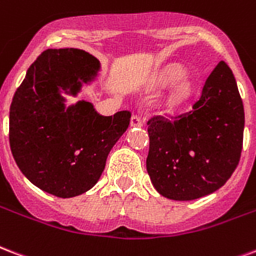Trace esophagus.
<instances>
[{"label": "esophagus", "instance_id": "34e87169", "mask_svg": "<svg viewBox=\"0 0 256 256\" xmlns=\"http://www.w3.org/2000/svg\"><path fill=\"white\" fill-rule=\"evenodd\" d=\"M130 126L132 128H141L142 126V120L138 115H132V120H130Z\"/></svg>", "mask_w": 256, "mask_h": 256}]
</instances>
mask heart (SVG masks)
<instances>
[{"mask_svg": "<svg viewBox=\"0 0 256 256\" xmlns=\"http://www.w3.org/2000/svg\"><path fill=\"white\" fill-rule=\"evenodd\" d=\"M185 70L178 64H170L164 68L158 75L156 76L150 84V92L157 94L162 90L174 84L172 90L162 99V108L165 111H176L186 103L192 95V83L185 79Z\"/></svg>", "mask_w": 256, "mask_h": 256, "instance_id": "obj_1", "label": "heart"}]
</instances>
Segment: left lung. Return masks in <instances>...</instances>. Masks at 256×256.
I'll return each mask as SVG.
<instances>
[{"mask_svg": "<svg viewBox=\"0 0 256 256\" xmlns=\"http://www.w3.org/2000/svg\"><path fill=\"white\" fill-rule=\"evenodd\" d=\"M146 169L164 198L188 202L222 188L240 160L244 108L236 80L220 62L192 110L148 120Z\"/></svg>", "mask_w": 256, "mask_h": 256, "instance_id": "8db88e82", "label": "left lung"}]
</instances>
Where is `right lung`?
Masks as SVG:
<instances>
[{
	"mask_svg": "<svg viewBox=\"0 0 256 256\" xmlns=\"http://www.w3.org/2000/svg\"><path fill=\"white\" fill-rule=\"evenodd\" d=\"M98 71L99 62L86 50H46L12 100L13 158L33 185L58 198L79 196L96 184L110 150L130 124V111L103 116L86 100L66 107L60 91L75 96Z\"/></svg>",
	"mask_w": 256,
	"mask_h": 256,
	"instance_id": "obj_1",
	"label": "right lung"
}]
</instances>
